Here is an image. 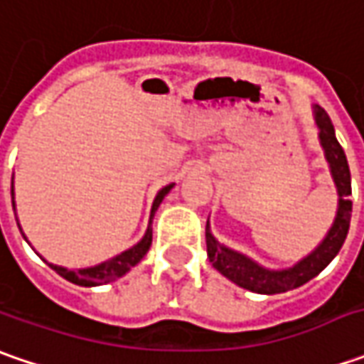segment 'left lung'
<instances>
[{
  "label": "left lung",
  "mask_w": 364,
  "mask_h": 364,
  "mask_svg": "<svg viewBox=\"0 0 364 364\" xmlns=\"http://www.w3.org/2000/svg\"><path fill=\"white\" fill-rule=\"evenodd\" d=\"M316 123L320 127V144L324 147L326 160L330 164V172H332L334 184L338 190V213H336V220L326 235V239L322 241V245L314 253H310L308 257L301 259L298 265H294L289 269L272 272V269L257 265L255 261H251L241 253L223 247L210 235L208 223H206V255L210 259L213 267L223 273L227 279H231L232 284L245 287V289H251L255 294H282L287 289L304 286L336 257V253L341 251L344 239H346V232L350 227V213H353V203L348 200V196L353 192L348 161L344 156L343 146L338 144V139L334 135V127H332L328 113L322 107H316Z\"/></svg>",
  "instance_id": "obj_1"
}]
</instances>
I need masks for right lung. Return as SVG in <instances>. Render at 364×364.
Instances as JSON below:
<instances>
[{
  "mask_svg": "<svg viewBox=\"0 0 364 364\" xmlns=\"http://www.w3.org/2000/svg\"><path fill=\"white\" fill-rule=\"evenodd\" d=\"M172 186H174V184H168V186H164V188L158 192V196H156V200H154V206H151V215L158 210V206H160V203L164 200V196L170 192ZM11 198H14V184H11ZM16 220H18V217H16ZM18 227H20V225H18ZM149 245H151V227L147 229L146 237H144L139 243L135 245V247L127 249V251H123L121 255L109 259V261L101 263V265H97V267L78 269V272H68V269L58 267V265H50V267L58 273V275H63L64 279H68V282H73V284H77V286H85V287L101 286V284H109V282L117 279V277H121V275H125V273L132 269L133 265H137V263L144 259V255L147 253Z\"/></svg>",
  "mask_w": 364,
  "mask_h": 364,
  "instance_id": "obj_1",
  "label": "right lung"
}]
</instances>
